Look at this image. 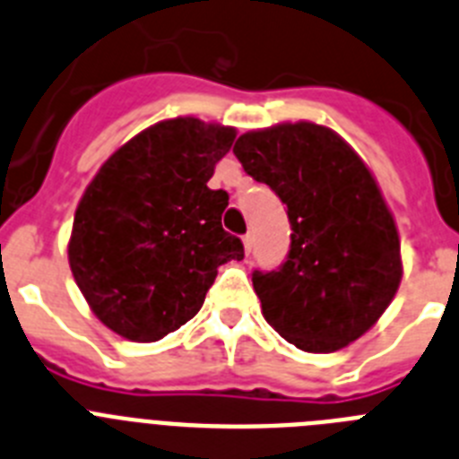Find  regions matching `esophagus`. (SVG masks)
<instances>
[{
	"label": "esophagus",
	"mask_w": 459,
	"mask_h": 459,
	"mask_svg": "<svg viewBox=\"0 0 459 459\" xmlns=\"http://www.w3.org/2000/svg\"><path fill=\"white\" fill-rule=\"evenodd\" d=\"M242 245H245V254H249V252H252V235L247 233L245 238H242Z\"/></svg>",
	"instance_id": "esophagus-1"
}]
</instances>
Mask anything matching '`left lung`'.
Returning <instances> with one entry per match:
<instances>
[{
  "mask_svg": "<svg viewBox=\"0 0 459 459\" xmlns=\"http://www.w3.org/2000/svg\"><path fill=\"white\" fill-rule=\"evenodd\" d=\"M233 154L289 207L290 252L254 270L263 316L289 344L333 353L368 333L402 281L400 233L368 163L314 122L247 131Z\"/></svg>",
  "mask_w": 459,
  "mask_h": 459,
  "instance_id": "1",
  "label": "left lung"
}]
</instances>
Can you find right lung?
Masks as SVG:
<instances>
[{
  "instance_id": "obj_1",
  "label": "right lung",
  "mask_w": 459,
  "mask_h": 459,
  "mask_svg": "<svg viewBox=\"0 0 459 459\" xmlns=\"http://www.w3.org/2000/svg\"><path fill=\"white\" fill-rule=\"evenodd\" d=\"M233 126L163 119L115 150L75 207L69 265L87 305L129 342H157L198 314L217 268L245 258L210 189Z\"/></svg>"
}]
</instances>
